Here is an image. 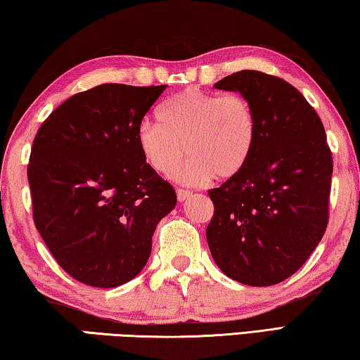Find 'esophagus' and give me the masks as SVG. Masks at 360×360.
I'll use <instances>...</instances> for the list:
<instances>
[{
  "label": "esophagus",
  "mask_w": 360,
  "mask_h": 360,
  "mask_svg": "<svg viewBox=\"0 0 360 360\" xmlns=\"http://www.w3.org/2000/svg\"><path fill=\"white\" fill-rule=\"evenodd\" d=\"M191 196V193L190 191H186V190H176V199H179V202H185L188 198Z\"/></svg>",
  "instance_id": "1"
}]
</instances>
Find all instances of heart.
Listing matches in <instances>:
<instances>
[{
  "label": "heart",
  "mask_w": 360,
  "mask_h": 360,
  "mask_svg": "<svg viewBox=\"0 0 360 360\" xmlns=\"http://www.w3.org/2000/svg\"><path fill=\"white\" fill-rule=\"evenodd\" d=\"M159 121L143 120L137 145L145 162L172 175L185 153L190 159L179 174L188 185L229 180L243 172L255 148L258 126L253 105L239 94L204 92L198 87L175 94L158 110Z\"/></svg>",
  "instance_id": "1"
}]
</instances>
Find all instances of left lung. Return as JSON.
<instances>
[{"mask_svg": "<svg viewBox=\"0 0 360 360\" xmlns=\"http://www.w3.org/2000/svg\"><path fill=\"white\" fill-rule=\"evenodd\" d=\"M214 87L249 100L258 134L243 172L209 191L212 258L240 284H279L326 233L333 172L326 131L302 92L276 76L243 70Z\"/></svg>", "mask_w": 360, "mask_h": 360, "instance_id": "8db88e82", "label": "left lung"}]
</instances>
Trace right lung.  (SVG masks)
Listing matches in <instances>:
<instances>
[{
	"instance_id": "add662e5",
	"label": "right lung",
	"mask_w": 360,
	"mask_h": 360,
	"mask_svg": "<svg viewBox=\"0 0 360 360\" xmlns=\"http://www.w3.org/2000/svg\"><path fill=\"white\" fill-rule=\"evenodd\" d=\"M166 86L102 84L75 94L41 124L28 184L33 220L76 281L111 288L148 262L176 194L145 162L137 127Z\"/></svg>"
}]
</instances>
